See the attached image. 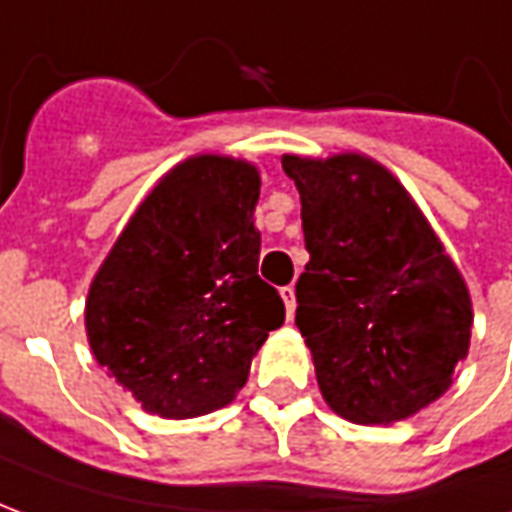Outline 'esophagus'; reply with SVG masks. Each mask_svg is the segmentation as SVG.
<instances>
[{"label": "esophagus", "mask_w": 512, "mask_h": 512, "mask_svg": "<svg viewBox=\"0 0 512 512\" xmlns=\"http://www.w3.org/2000/svg\"><path fill=\"white\" fill-rule=\"evenodd\" d=\"M279 296L285 301V315H288V321H293V312H296V296H293V288H282L279 290Z\"/></svg>", "instance_id": "obj_1"}]
</instances>
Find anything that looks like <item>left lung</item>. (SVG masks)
Segmentation results:
<instances>
[{
    "label": "left lung",
    "mask_w": 512,
    "mask_h": 512,
    "mask_svg": "<svg viewBox=\"0 0 512 512\" xmlns=\"http://www.w3.org/2000/svg\"><path fill=\"white\" fill-rule=\"evenodd\" d=\"M301 194L310 263L296 326L323 400L356 425H389L439 400L469 354L472 299L417 202L359 153L282 156Z\"/></svg>",
    "instance_id": "1"
}]
</instances>
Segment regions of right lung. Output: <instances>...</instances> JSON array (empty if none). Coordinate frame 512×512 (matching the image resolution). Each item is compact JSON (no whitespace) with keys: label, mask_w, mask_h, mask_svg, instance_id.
<instances>
[{"label":"right lung","mask_w":512,"mask_h":512,"mask_svg":"<svg viewBox=\"0 0 512 512\" xmlns=\"http://www.w3.org/2000/svg\"><path fill=\"white\" fill-rule=\"evenodd\" d=\"M257 197L255 164L186 158L95 274L84 310L95 362L150 414L189 419L227 406L285 321L279 293L257 277Z\"/></svg>","instance_id":"1"}]
</instances>
